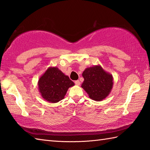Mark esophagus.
I'll use <instances>...</instances> for the list:
<instances>
[{
    "instance_id": "1",
    "label": "esophagus",
    "mask_w": 150,
    "mask_h": 150,
    "mask_svg": "<svg viewBox=\"0 0 150 150\" xmlns=\"http://www.w3.org/2000/svg\"><path fill=\"white\" fill-rule=\"evenodd\" d=\"M75 84H76V85H80V81L79 80H77L75 81Z\"/></svg>"
}]
</instances>
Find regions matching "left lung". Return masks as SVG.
Instances as JSON below:
<instances>
[{
  "mask_svg": "<svg viewBox=\"0 0 150 150\" xmlns=\"http://www.w3.org/2000/svg\"><path fill=\"white\" fill-rule=\"evenodd\" d=\"M82 75L84 81L81 87L90 98L99 102L110 94L113 85V76L100 65L86 68Z\"/></svg>",
  "mask_w": 150,
  "mask_h": 150,
  "instance_id": "1",
  "label": "left lung"
}]
</instances>
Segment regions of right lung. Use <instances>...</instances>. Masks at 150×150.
I'll return each mask as SVG.
<instances>
[{
  "label": "right lung",
  "mask_w": 150,
  "mask_h": 150,
  "mask_svg": "<svg viewBox=\"0 0 150 150\" xmlns=\"http://www.w3.org/2000/svg\"><path fill=\"white\" fill-rule=\"evenodd\" d=\"M75 84L56 67H50L38 81L41 96L46 101L57 103L64 98L69 87Z\"/></svg>",
  "instance_id": "1"
}]
</instances>
